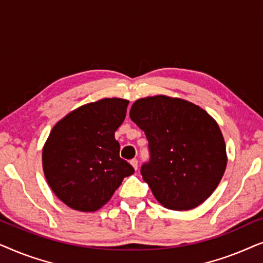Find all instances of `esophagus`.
<instances>
[{
	"label": "esophagus",
	"mask_w": 263,
	"mask_h": 263,
	"mask_svg": "<svg viewBox=\"0 0 263 263\" xmlns=\"http://www.w3.org/2000/svg\"><path fill=\"white\" fill-rule=\"evenodd\" d=\"M130 164L133 165V167H134L135 170H138V166H139L138 159H132V160H130Z\"/></svg>",
	"instance_id": "obj_1"
}]
</instances>
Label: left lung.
I'll use <instances>...</instances> for the list:
<instances>
[{
    "mask_svg": "<svg viewBox=\"0 0 263 263\" xmlns=\"http://www.w3.org/2000/svg\"><path fill=\"white\" fill-rule=\"evenodd\" d=\"M129 116L148 140L149 160L140 172L154 197L176 211L207 200L228 163L217 122L195 104L166 96L136 100Z\"/></svg>",
    "mask_w": 263,
    "mask_h": 263,
    "instance_id": "left-lung-1",
    "label": "left lung"
}]
</instances>
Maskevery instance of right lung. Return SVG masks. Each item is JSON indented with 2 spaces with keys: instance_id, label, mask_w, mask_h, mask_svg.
<instances>
[{
  "instance_id": "obj_1",
  "label": "right lung",
  "mask_w": 263,
  "mask_h": 263,
  "mask_svg": "<svg viewBox=\"0 0 263 263\" xmlns=\"http://www.w3.org/2000/svg\"><path fill=\"white\" fill-rule=\"evenodd\" d=\"M129 102L105 98L71 111L50 133L43 148V170L50 188L73 210L103 207L134 167L120 157L115 132Z\"/></svg>"
}]
</instances>
